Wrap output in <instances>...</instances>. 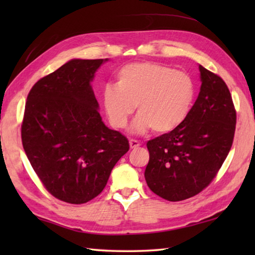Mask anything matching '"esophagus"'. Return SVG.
I'll list each match as a JSON object with an SVG mask.
<instances>
[{
    "label": "esophagus",
    "instance_id": "34e87169",
    "mask_svg": "<svg viewBox=\"0 0 255 255\" xmlns=\"http://www.w3.org/2000/svg\"><path fill=\"white\" fill-rule=\"evenodd\" d=\"M129 145H130V148H137L140 146V143L136 139H130L129 140Z\"/></svg>",
    "mask_w": 255,
    "mask_h": 255
}]
</instances>
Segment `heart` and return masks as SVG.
Returning a JSON list of instances; mask_svg holds the SVG:
<instances>
[{
    "instance_id": "obj_1",
    "label": "heart",
    "mask_w": 255,
    "mask_h": 255,
    "mask_svg": "<svg viewBox=\"0 0 255 255\" xmlns=\"http://www.w3.org/2000/svg\"><path fill=\"white\" fill-rule=\"evenodd\" d=\"M196 97L191 77L164 64L133 62L116 73L115 85L103 90L108 118L115 128L127 126L137 108L132 130L156 133L173 131L188 117Z\"/></svg>"
}]
</instances>
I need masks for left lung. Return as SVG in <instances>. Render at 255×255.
Segmentation results:
<instances>
[{
  "label": "left lung",
  "instance_id": "8db88e82",
  "mask_svg": "<svg viewBox=\"0 0 255 255\" xmlns=\"http://www.w3.org/2000/svg\"><path fill=\"white\" fill-rule=\"evenodd\" d=\"M201 88L188 117L173 131L147 141L148 188L169 201H181L208 187L234 139L236 110L221 76L199 65Z\"/></svg>",
  "mask_w": 255,
  "mask_h": 255
}]
</instances>
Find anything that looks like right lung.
Masks as SVG:
<instances>
[{"instance_id": "right-lung-1", "label": "right lung", "mask_w": 255, "mask_h": 255, "mask_svg": "<svg viewBox=\"0 0 255 255\" xmlns=\"http://www.w3.org/2000/svg\"><path fill=\"white\" fill-rule=\"evenodd\" d=\"M103 62L70 60L38 81L25 102L24 152L44 188L68 204H85L100 195L129 150L127 138L103 124L90 84Z\"/></svg>"}]
</instances>
